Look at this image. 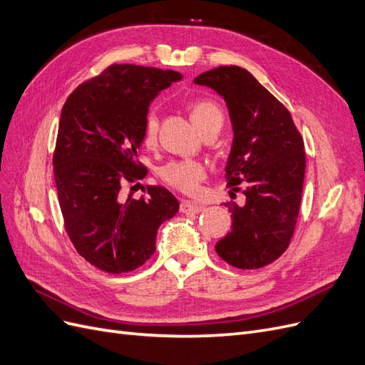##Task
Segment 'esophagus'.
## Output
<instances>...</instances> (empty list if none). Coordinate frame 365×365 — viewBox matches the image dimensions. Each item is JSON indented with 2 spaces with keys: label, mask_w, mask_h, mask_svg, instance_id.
Wrapping results in <instances>:
<instances>
[{
  "label": "esophagus",
  "mask_w": 365,
  "mask_h": 365,
  "mask_svg": "<svg viewBox=\"0 0 365 365\" xmlns=\"http://www.w3.org/2000/svg\"><path fill=\"white\" fill-rule=\"evenodd\" d=\"M180 208H181L182 213H201L202 210H204V205L192 202V201H187V200H182Z\"/></svg>",
  "instance_id": "1"
}]
</instances>
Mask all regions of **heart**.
I'll list each match as a JSON object with an SVG mask.
<instances>
[{
  "mask_svg": "<svg viewBox=\"0 0 365 365\" xmlns=\"http://www.w3.org/2000/svg\"><path fill=\"white\" fill-rule=\"evenodd\" d=\"M190 117L200 130L213 123L222 125L224 121L220 109L210 101L193 102L190 105ZM157 132L158 117L153 111H149L145 118V128H143V138H145L146 145L155 143ZM160 176L173 189L193 195L200 187V182L205 178V165L197 160H175L163 165L160 169Z\"/></svg>",
  "mask_w": 365,
  "mask_h": 365,
  "instance_id": "1",
  "label": "heart"
}]
</instances>
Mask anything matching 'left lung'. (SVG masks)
Returning a JSON list of instances; mask_svg holds the SVG:
<instances>
[{
    "label": "left lung",
    "mask_w": 365,
    "mask_h": 365,
    "mask_svg": "<svg viewBox=\"0 0 365 365\" xmlns=\"http://www.w3.org/2000/svg\"><path fill=\"white\" fill-rule=\"evenodd\" d=\"M193 82L225 101L233 126L225 181L231 190L245 185V202L228 205L233 228L217 242L216 252L236 268H262L277 260L292 237L304 181V143L288 109L248 70L219 67Z\"/></svg>",
    "instance_id": "8db88e82"
}]
</instances>
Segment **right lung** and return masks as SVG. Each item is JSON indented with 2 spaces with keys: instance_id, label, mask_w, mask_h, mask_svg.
I'll use <instances>...</instances> for the list:
<instances>
[{
  "instance_id": "add662e5",
  "label": "right lung",
  "mask_w": 365,
  "mask_h": 365,
  "mask_svg": "<svg viewBox=\"0 0 365 365\" xmlns=\"http://www.w3.org/2000/svg\"><path fill=\"white\" fill-rule=\"evenodd\" d=\"M172 70L115 63L65 102L54 150V181L65 228L81 256L109 274L134 271L155 251L163 222L180 210L161 185L123 200V181L143 178L138 161L149 106L180 82Z\"/></svg>"
}]
</instances>
